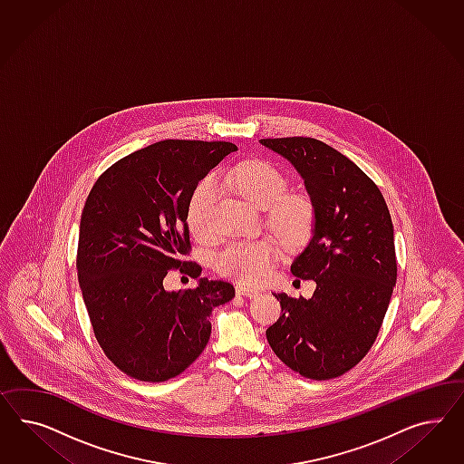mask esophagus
<instances>
[{
  "mask_svg": "<svg viewBox=\"0 0 464 464\" xmlns=\"http://www.w3.org/2000/svg\"><path fill=\"white\" fill-rule=\"evenodd\" d=\"M237 295H246V297H258L260 291L255 289V287H248V285L238 284V285H237Z\"/></svg>",
  "mask_w": 464,
  "mask_h": 464,
  "instance_id": "34e87169",
  "label": "esophagus"
}]
</instances>
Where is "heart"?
Instances as JSON below:
<instances>
[{
  "instance_id": "1",
  "label": "heart",
  "mask_w": 464,
  "mask_h": 464,
  "mask_svg": "<svg viewBox=\"0 0 464 464\" xmlns=\"http://www.w3.org/2000/svg\"><path fill=\"white\" fill-rule=\"evenodd\" d=\"M223 180L233 187L239 196L253 206L268 208L267 221L287 248H299L313 233L314 214L304 197L284 196L287 182L274 167L262 161L243 163L227 169ZM216 196V182L208 179L197 187L188 204V226L197 238L212 235V204ZM279 256L277 243L268 237L229 241L216 253V268L231 279L258 284L264 281Z\"/></svg>"
}]
</instances>
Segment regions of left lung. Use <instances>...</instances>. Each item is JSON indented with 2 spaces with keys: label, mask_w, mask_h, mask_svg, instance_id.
Instances as JSON below:
<instances>
[{
  "label": "left lung",
  "mask_w": 464,
  "mask_h": 464,
  "mask_svg": "<svg viewBox=\"0 0 464 464\" xmlns=\"http://www.w3.org/2000/svg\"><path fill=\"white\" fill-rule=\"evenodd\" d=\"M304 180L313 238L291 272L316 282L309 299L277 293L282 314L267 340L309 380H332L362 361L380 334L396 284L393 223L378 185L347 156L313 138L260 140Z\"/></svg>",
  "instance_id": "obj_1"
}]
</instances>
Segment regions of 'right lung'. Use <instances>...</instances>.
Wrapping results in <instances>:
<instances>
[{
    "instance_id": "1",
    "label": "right lung",
    "mask_w": 464,
    "mask_h": 464,
    "mask_svg": "<svg viewBox=\"0 0 464 464\" xmlns=\"http://www.w3.org/2000/svg\"><path fill=\"white\" fill-rule=\"evenodd\" d=\"M237 150L226 140H160L113 163L88 194L78 281L102 351L134 380L183 372L209 342L212 309L235 297L229 282L200 277V266L183 256L197 183ZM171 267L197 278V287L165 292Z\"/></svg>"
}]
</instances>
